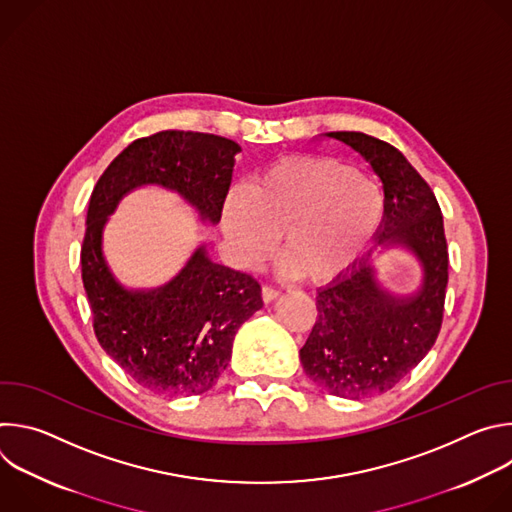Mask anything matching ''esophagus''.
I'll return each mask as SVG.
<instances>
[{"label":"esophagus","instance_id":"esophagus-1","mask_svg":"<svg viewBox=\"0 0 512 512\" xmlns=\"http://www.w3.org/2000/svg\"><path fill=\"white\" fill-rule=\"evenodd\" d=\"M277 296H279V289H275V287H271V285H263V287H261V298H263L265 304L273 302Z\"/></svg>","mask_w":512,"mask_h":512}]
</instances>
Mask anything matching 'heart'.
<instances>
[{
	"label": "heart",
	"instance_id": "1",
	"mask_svg": "<svg viewBox=\"0 0 512 512\" xmlns=\"http://www.w3.org/2000/svg\"><path fill=\"white\" fill-rule=\"evenodd\" d=\"M387 200L371 176L326 156H291L261 168L223 204L229 255L255 267L277 247L279 269L324 283L346 271L383 227Z\"/></svg>",
	"mask_w": 512,
	"mask_h": 512
}]
</instances>
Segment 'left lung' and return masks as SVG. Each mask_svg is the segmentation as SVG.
Wrapping results in <instances>:
<instances>
[{"mask_svg":"<svg viewBox=\"0 0 512 512\" xmlns=\"http://www.w3.org/2000/svg\"><path fill=\"white\" fill-rule=\"evenodd\" d=\"M328 137L350 145L383 180L387 210L379 247H405L423 267L421 285L409 296L391 294L371 257L318 291V318L300 350L302 367L330 395L364 399L393 389L440 334L448 243L433 190L397 148L360 131Z\"/></svg>","mask_w":512,"mask_h":512,"instance_id":"1","label":"left lung"}]
</instances>
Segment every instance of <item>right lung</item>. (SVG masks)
I'll return each instance as SVG.
<instances>
[{
  "label": "right lung",
  "instance_id": "right-lung-1",
  "mask_svg": "<svg viewBox=\"0 0 512 512\" xmlns=\"http://www.w3.org/2000/svg\"><path fill=\"white\" fill-rule=\"evenodd\" d=\"M233 139L198 131L139 137L107 166L91 194L81 247L83 285L103 350L143 389L200 395L229 367L233 340L261 306L255 277L208 259L200 245L184 269L150 291L125 289L103 257V227L119 200L158 184L190 202L202 221H221L231 188Z\"/></svg>",
  "mask_w": 512,
  "mask_h": 512
}]
</instances>
